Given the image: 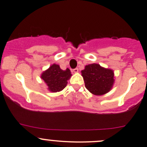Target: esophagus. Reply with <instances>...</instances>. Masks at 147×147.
I'll use <instances>...</instances> for the list:
<instances>
[{
	"instance_id": "esophagus-1",
	"label": "esophagus",
	"mask_w": 147,
	"mask_h": 147,
	"mask_svg": "<svg viewBox=\"0 0 147 147\" xmlns=\"http://www.w3.org/2000/svg\"><path fill=\"white\" fill-rule=\"evenodd\" d=\"M72 71H73L74 72H78L79 69H78V68H75V69H72Z\"/></svg>"
}]
</instances>
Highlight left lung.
Here are the masks:
<instances>
[{
  "label": "left lung",
  "instance_id": "8db88e82",
  "mask_svg": "<svg viewBox=\"0 0 147 147\" xmlns=\"http://www.w3.org/2000/svg\"><path fill=\"white\" fill-rule=\"evenodd\" d=\"M85 87L94 95L101 96L112 89L115 80L112 69L104 68L96 63L88 65L81 71Z\"/></svg>",
  "mask_w": 147,
  "mask_h": 147
}]
</instances>
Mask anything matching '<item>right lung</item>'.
Here are the masks:
<instances>
[{
    "label": "right lung",
    "mask_w": 147,
    "mask_h": 147,
    "mask_svg": "<svg viewBox=\"0 0 147 147\" xmlns=\"http://www.w3.org/2000/svg\"><path fill=\"white\" fill-rule=\"evenodd\" d=\"M72 76L69 69H61L58 65L53 64L41 74V78L45 82L48 89L51 92H61L67 84V80Z\"/></svg>",
    "instance_id": "obj_1"
}]
</instances>
